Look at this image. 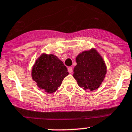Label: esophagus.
I'll list each match as a JSON object with an SVG mask.
<instances>
[{"label":"esophagus","mask_w":132,"mask_h":132,"mask_svg":"<svg viewBox=\"0 0 132 132\" xmlns=\"http://www.w3.org/2000/svg\"><path fill=\"white\" fill-rule=\"evenodd\" d=\"M68 71L69 73H71L72 72V68L71 67H68Z\"/></svg>","instance_id":"34e87169"}]
</instances>
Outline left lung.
Listing matches in <instances>:
<instances>
[{
  "instance_id": "8db88e82",
  "label": "left lung",
  "mask_w": 132,
  "mask_h": 132,
  "mask_svg": "<svg viewBox=\"0 0 132 132\" xmlns=\"http://www.w3.org/2000/svg\"><path fill=\"white\" fill-rule=\"evenodd\" d=\"M77 65L73 77L78 85L84 90L93 91L99 88L105 77L107 67L97 50L92 48L78 54L76 57Z\"/></svg>"
}]
</instances>
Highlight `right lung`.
Segmentation results:
<instances>
[{
  "mask_svg": "<svg viewBox=\"0 0 132 132\" xmlns=\"http://www.w3.org/2000/svg\"><path fill=\"white\" fill-rule=\"evenodd\" d=\"M69 75L67 67L57 56L42 54L32 67L31 76L40 89L52 94L57 90Z\"/></svg>",
  "mask_w": 132,
  "mask_h": 132,
  "instance_id": "add662e5",
  "label": "right lung"
}]
</instances>
